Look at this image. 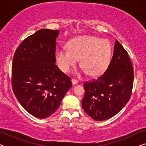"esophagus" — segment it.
<instances>
[{"mask_svg":"<svg viewBox=\"0 0 146 146\" xmlns=\"http://www.w3.org/2000/svg\"><path fill=\"white\" fill-rule=\"evenodd\" d=\"M72 83L73 85H76L78 83V81L76 80H75V79H72Z\"/></svg>","mask_w":146,"mask_h":146,"instance_id":"34e87169","label":"esophagus"}]
</instances>
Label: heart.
I'll use <instances>...</instances> for the list:
<instances>
[{"label": "heart", "instance_id": "heart-1", "mask_svg": "<svg viewBox=\"0 0 146 146\" xmlns=\"http://www.w3.org/2000/svg\"><path fill=\"white\" fill-rule=\"evenodd\" d=\"M112 48L108 40L93 36H82L69 42L68 48L60 47L55 57L62 71L68 72L80 58L83 72L91 76L103 73L111 60Z\"/></svg>", "mask_w": 146, "mask_h": 146}]
</instances>
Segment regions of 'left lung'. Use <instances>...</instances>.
<instances>
[{"instance_id":"left-lung-1","label":"left lung","mask_w":146,"mask_h":146,"mask_svg":"<svg viewBox=\"0 0 146 146\" xmlns=\"http://www.w3.org/2000/svg\"><path fill=\"white\" fill-rule=\"evenodd\" d=\"M133 77L128 54L116 40L112 58L105 72L96 80L84 84V110L96 121L117 114L130 99Z\"/></svg>"}]
</instances>
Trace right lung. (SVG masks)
I'll list each match as a JSON object with an SVG mask.
<instances>
[{
  "label": "right lung",
  "mask_w": 146,
  "mask_h": 146,
  "mask_svg": "<svg viewBox=\"0 0 146 146\" xmlns=\"http://www.w3.org/2000/svg\"><path fill=\"white\" fill-rule=\"evenodd\" d=\"M59 31L42 29L24 40L12 64V87L22 106L35 117L54 113L72 87L71 78L56 63Z\"/></svg>",
  "instance_id": "obj_1"
}]
</instances>
